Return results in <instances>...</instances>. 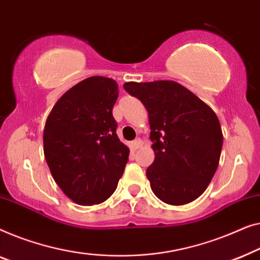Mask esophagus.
<instances>
[{"label":"esophagus","instance_id":"1","mask_svg":"<svg viewBox=\"0 0 260 260\" xmlns=\"http://www.w3.org/2000/svg\"><path fill=\"white\" fill-rule=\"evenodd\" d=\"M142 145H144V142H142L141 139H137V140H134L133 142H132L131 147H132V149H134V151H137V149L140 148Z\"/></svg>","mask_w":260,"mask_h":260}]
</instances>
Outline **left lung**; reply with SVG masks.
<instances>
[{"mask_svg":"<svg viewBox=\"0 0 260 260\" xmlns=\"http://www.w3.org/2000/svg\"><path fill=\"white\" fill-rule=\"evenodd\" d=\"M123 88L148 112L155 158L146 175L153 193L175 206L199 198L217 171L222 147L213 109L171 80L126 82Z\"/></svg>","mask_w":260,"mask_h":260,"instance_id":"left-lung-1","label":"left lung"}]
</instances>
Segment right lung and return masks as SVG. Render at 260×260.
<instances>
[{
  "label": "right lung",
  "instance_id": "right-lung-1",
  "mask_svg": "<svg viewBox=\"0 0 260 260\" xmlns=\"http://www.w3.org/2000/svg\"><path fill=\"white\" fill-rule=\"evenodd\" d=\"M118 83L90 76L58 99L47 118L43 152L54 180L69 199L92 206L111 197L129 148L116 135Z\"/></svg>",
  "mask_w": 260,
  "mask_h": 260
}]
</instances>
